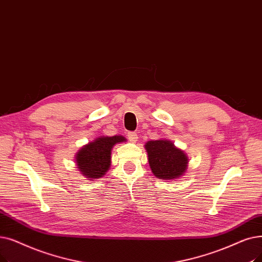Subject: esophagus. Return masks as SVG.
<instances>
[{"label": "esophagus", "instance_id": "1", "mask_svg": "<svg viewBox=\"0 0 262 262\" xmlns=\"http://www.w3.org/2000/svg\"><path fill=\"white\" fill-rule=\"evenodd\" d=\"M127 138H128V140H129L130 142H136V141L138 140V135H137V133L129 132V133L127 134Z\"/></svg>", "mask_w": 262, "mask_h": 262}]
</instances>
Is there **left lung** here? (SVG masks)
I'll return each instance as SVG.
<instances>
[{"label":"left lung","mask_w":262,"mask_h":262,"mask_svg":"<svg viewBox=\"0 0 262 262\" xmlns=\"http://www.w3.org/2000/svg\"><path fill=\"white\" fill-rule=\"evenodd\" d=\"M149 164L153 174L161 180H173L183 176L187 169L186 154L166 139L145 143Z\"/></svg>","instance_id":"left-lung-1"}]
</instances>
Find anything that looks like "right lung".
<instances>
[{
  "mask_svg": "<svg viewBox=\"0 0 262 262\" xmlns=\"http://www.w3.org/2000/svg\"><path fill=\"white\" fill-rule=\"evenodd\" d=\"M123 136H103L82 146L76 155L79 171L89 180L99 179L106 174L111 164V150L115 144L123 142Z\"/></svg>",
  "mask_w": 262,
  "mask_h": 262,
  "instance_id": "add662e5",
  "label": "right lung"
}]
</instances>
